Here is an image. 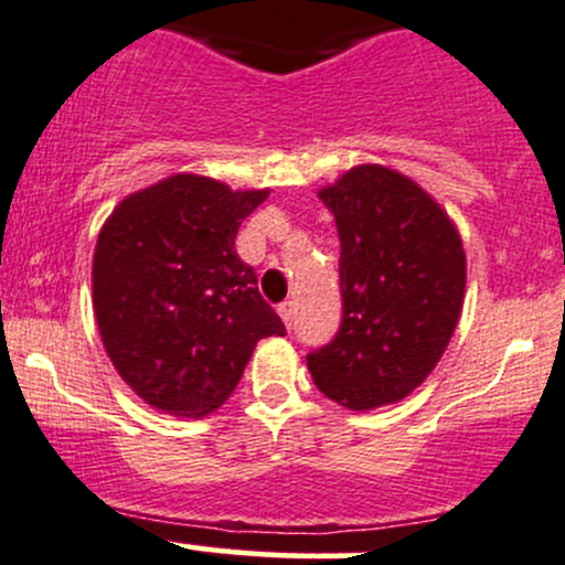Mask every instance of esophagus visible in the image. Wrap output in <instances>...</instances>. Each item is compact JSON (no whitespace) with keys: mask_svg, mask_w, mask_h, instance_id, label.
I'll list each match as a JSON object with an SVG mask.
<instances>
[{"mask_svg":"<svg viewBox=\"0 0 565 565\" xmlns=\"http://www.w3.org/2000/svg\"><path fill=\"white\" fill-rule=\"evenodd\" d=\"M277 312H280V318L285 320V326H294V318H296V301H282V305L277 307Z\"/></svg>","mask_w":565,"mask_h":565,"instance_id":"esophagus-1","label":"esophagus"}]
</instances>
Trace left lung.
<instances>
[{"mask_svg": "<svg viewBox=\"0 0 565 565\" xmlns=\"http://www.w3.org/2000/svg\"><path fill=\"white\" fill-rule=\"evenodd\" d=\"M320 199L342 247V323L307 353L309 374L350 409L396 404L450 344L463 307V245L445 210L393 169H350Z\"/></svg>", "mask_w": 565, "mask_h": 565, "instance_id": "left-lung-1", "label": "left lung"}]
</instances>
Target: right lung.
<instances>
[{"label":"right lung","instance_id":"obj_1","mask_svg":"<svg viewBox=\"0 0 565 565\" xmlns=\"http://www.w3.org/2000/svg\"><path fill=\"white\" fill-rule=\"evenodd\" d=\"M269 191L174 174L113 210L94 253L102 342L131 391L169 415L202 417L232 396L253 348L285 337L236 256V232Z\"/></svg>","mask_w":565,"mask_h":565}]
</instances>
